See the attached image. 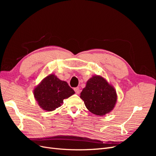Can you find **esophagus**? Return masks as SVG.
I'll use <instances>...</instances> for the list:
<instances>
[{"label":"esophagus","instance_id":"obj_1","mask_svg":"<svg viewBox=\"0 0 156 156\" xmlns=\"http://www.w3.org/2000/svg\"><path fill=\"white\" fill-rule=\"evenodd\" d=\"M74 90H75V93H76L77 94H79V93H80V88H79V87H76V88H74Z\"/></svg>","mask_w":156,"mask_h":156}]
</instances>
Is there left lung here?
Returning <instances> with one entry per match:
<instances>
[{
  "label": "left lung",
  "mask_w": 156,
  "mask_h": 156,
  "mask_svg": "<svg viewBox=\"0 0 156 156\" xmlns=\"http://www.w3.org/2000/svg\"><path fill=\"white\" fill-rule=\"evenodd\" d=\"M80 98L89 111L99 116L112 110L117 100L115 88L101 76H94L88 80Z\"/></svg>",
  "instance_id": "1"
}]
</instances>
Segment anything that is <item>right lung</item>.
<instances>
[{"label":"right lung","instance_id":"1","mask_svg":"<svg viewBox=\"0 0 156 156\" xmlns=\"http://www.w3.org/2000/svg\"><path fill=\"white\" fill-rule=\"evenodd\" d=\"M75 94L68 84L61 81L55 75L45 77L34 92L36 100L44 110L51 111L62 104L66 98Z\"/></svg>","mask_w":156,"mask_h":156}]
</instances>
